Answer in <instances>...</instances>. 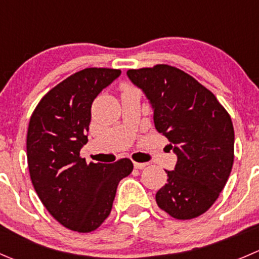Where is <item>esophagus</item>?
<instances>
[{
  "mask_svg": "<svg viewBox=\"0 0 259 259\" xmlns=\"http://www.w3.org/2000/svg\"><path fill=\"white\" fill-rule=\"evenodd\" d=\"M148 163H140V162H134V167L137 168V169H142V168L147 167Z\"/></svg>",
  "mask_w": 259,
  "mask_h": 259,
  "instance_id": "esophagus-1",
  "label": "esophagus"
}]
</instances>
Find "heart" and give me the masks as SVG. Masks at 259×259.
<instances>
[{
  "label": "heart",
  "mask_w": 259,
  "mask_h": 259,
  "mask_svg": "<svg viewBox=\"0 0 259 259\" xmlns=\"http://www.w3.org/2000/svg\"><path fill=\"white\" fill-rule=\"evenodd\" d=\"M124 90H130V89H129V87H125V89H124Z\"/></svg>",
  "instance_id": "b5f03b06"
}]
</instances>
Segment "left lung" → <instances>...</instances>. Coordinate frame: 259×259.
Here are the masks:
<instances>
[{
	"instance_id": "8db88e82",
	"label": "left lung",
	"mask_w": 259,
	"mask_h": 259,
	"mask_svg": "<svg viewBox=\"0 0 259 259\" xmlns=\"http://www.w3.org/2000/svg\"><path fill=\"white\" fill-rule=\"evenodd\" d=\"M154 109V126L177 154L175 170L155 195L157 205L178 220L206 212L224 188L234 162V127L211 91L186 72L157 64L129 69Z\"/></svg>"
}]
</instances>
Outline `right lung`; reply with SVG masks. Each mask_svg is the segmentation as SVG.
<instances>
[{
	"mask_svg": "<svg viewBox=\"0 0 259 259\" xmlns=\"http://www.w3.org/2000/svg\"><path fill=\"white\" fill-rule=\"evenodd\" d=\"M120 69L86 68L42 96L30 117L26 155L30 178L40 201L63 227L78 233L96 230L112 209L120 181L132 160L86 163L91 106L97 95L120 76Z\"/></svg>",
	"mask_w": 259,
	"mask_h": 259,
	"instance_id": "add662e5",
	"label": "right lung"
}]
</instances>
